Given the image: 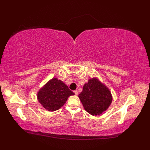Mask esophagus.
<instances>
[{"label":"esophagus","mask_w":150,"mask_h":150,"mask_svg":"<svg viewBox=\"0 0 150 150\" xmlns=\"http://www.w3.org/2000/svg\"><path fill=\"white\" fill-rule=\"evenodd\" d=\"M74 93L76 94V95H78V91L77 90H75V91H74Z\"/></svg>","instance_id":"obj_1"}]
</instances>
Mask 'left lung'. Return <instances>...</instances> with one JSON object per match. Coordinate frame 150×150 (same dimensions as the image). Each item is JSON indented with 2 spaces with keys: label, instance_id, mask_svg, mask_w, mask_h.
I'll use <instances>...</instances> for the list:
<instances>
[{
  "label": "left lung",
  "instance_id": "1",
  "mask_svg": "<svg viewBox=\"0 0 150 150\" xmlns=\"http://www.w3.org/2000/svg\"><path fill=\"white\" fill-rule=\"evenodd\" d=\"M78 96L85 110L93 116L105 111L112 99L110 90L96 78L89 79Z\"/></svg>",
  "mask_w": 150,
  "mask_h": 150
}]
</instances>
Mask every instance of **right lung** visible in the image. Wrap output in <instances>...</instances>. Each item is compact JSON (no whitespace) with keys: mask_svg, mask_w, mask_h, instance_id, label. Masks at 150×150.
Listing matches in <instances>:
<instances>
[{"mask_svg":"<svg viewBox=\"0 0 150 150\" xmlns=\"http://www.w3.org/2000/svg\"><path fill=\"white\" fill-rule=\"evenodd\" d=\"M74 94L62 81L52 78L39 90L38 99L46 110L54 111L64 105L68 97Z\"/></svg>","mask_w":150,"mask_h":150,"instance_id":"1","label":"right lung"}]
</instances>
